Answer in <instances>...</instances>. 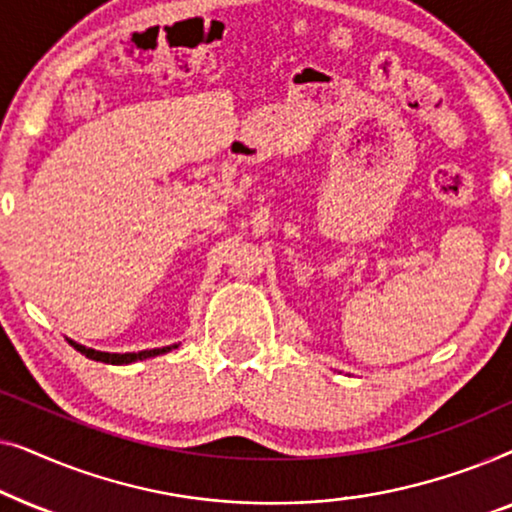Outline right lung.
Here are the masks:
<instances>
[{
  "instance_id": "right-lung-1",
  "label": "right lung",
  "mask_w": 512,
  "mask_h": 512,
  "mask_svg": "<svg viewBox=\"0 0 512 512\" xmlns=\"http://www.w3.org/2000/svg\"><path fill=\"white\" fill-rule=\"evenodd\" d=\"M69 345H72L76 352H81L83 356H88V359L93 361H102V363H111V366H125V363H135V361H144V359H151V356H160L165 352H170V349H177L179 345H170V347H158V349H144V352H128V354H109V352H97V349H90V347H83L79 342L69 340Z\"/></svg>"
}]
</instances>
